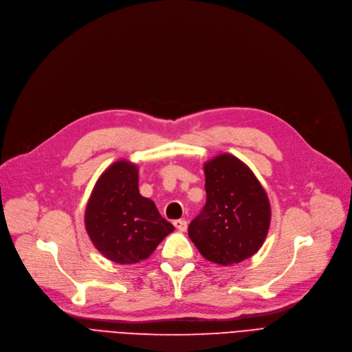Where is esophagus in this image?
<instances>
[{
	"instance_id": "34e87169",
	"label": "esophagus",
	"mask_w": 352,
	"mask_h": 352,
	"mask_svg": "<svg viewBox=\"0 0 352 352\" xmlns=\"http://www.w3.org/2000/svg\"><path fill=\"white\" fill-rule=\"evenodd\" d=\"M174 226L181 232H186L187 231V221L186 219H175L174 221Z\"/></svg>"
}]
</instances>
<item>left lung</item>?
Here are the masks:
<instances>
[{"label":"left lung","mask_w":352,"mask_h":352,"mask_svg":"<svg viewBox=\"0 0 352 352\" xmlns=\"http://www.w3.org/2000/svg\"><path fill=\"white\" fill-rule=\"evenodd\" d=\"M204 173L207 202L188 226V236L208 261L241 263L265 241L268 197L248 166L230 154L208 161Z\"/></svg>","instance_id":"obj_1"}]
</instances>
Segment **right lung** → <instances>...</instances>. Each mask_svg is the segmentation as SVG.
<instances>
[{
    "label": "right lung",
    "instance_id": "1",
    "mask_svg": "<svg viewBox=\"0 0 352 352\" xmlns=\"http://www.w3.org/2000/svg\"><path fill=\"white\" fill-rule=\"evenodd\" d=\"M85 228L96 248L118 264L150 256L174 231L150 198L138 191V168L117 161L100 177L85 210Z\"/></svg>",
    "mask_w": 352,
    "mask_h": 352
}]
</instances>
